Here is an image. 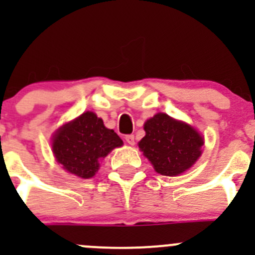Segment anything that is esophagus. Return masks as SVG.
Masks as SVG:
<instances>
[{
    "mask_svg": "<svg viewBox=\"0 0 255 255\" xmlns=\"http://www.w3.org/2000/svg\"><path fill=\"white\" fill-rule=\"evenodd\" d=\"M125 140H127V142L128 143V145H133V143H135V136L127 135L125 136Z\"/></svg>",
    "mask_w": 255,
    "mask_h": 255,
    "instance_id": "1",
    "label": "esophagus"
}]
</instances>
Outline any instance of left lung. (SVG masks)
Here are the masks:
<instances>
[{"instance_id": "1", "label": "left lung", "mask_w": 255, "mask_h": 255, "mask_svg": "<svg viewBox=\"0 0 255 255\" xmlns=\"http://www.w3.org/2000/svg\"><path fill=\"white\" fill-rule=\"evenodd\" d=\"M143 128L146 135L138 142V147L157 173L180 175L201 156L202 136L185 123L160 113L147 120Z\"/></svg>"}]
</instances>
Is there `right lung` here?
Returning <instances> with one entry per match:
<instances>
[{"label": "right lung", "mask_w": 255, "mask_h": 255, "mask_svg": "<svg viewBox=\"0 0 255 255\" xmlns=\"http://www.w3.org/2000/svg\"><path fill=\"white\" fill-rule=\"evenodd\" d=\"M122 145L123 140L114 130L105 128L94 113L87 112L59 128L52 148L57 161L68 172L90 178L99 170V160Z\"/></svg>", "instance_id": "obj_1"}]
</instances>
